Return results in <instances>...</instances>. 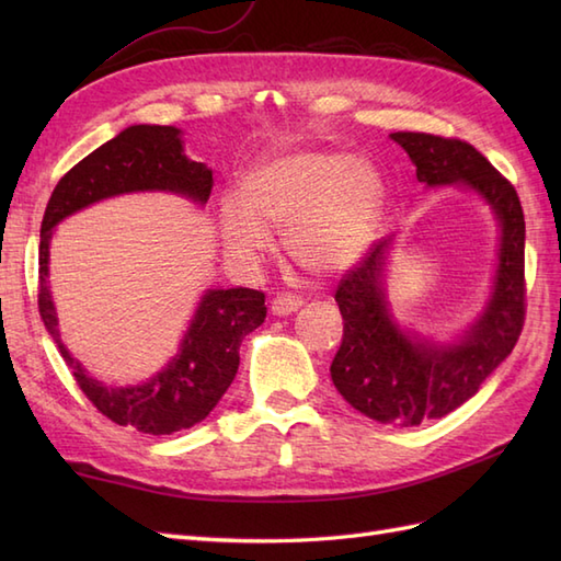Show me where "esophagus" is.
Segmentation results:
<instances>
[{
    "label": "esophagus",
    "instance_id": "esophagus-1",
    "mask_svg": "<svg viewBox=\"0 0 561 561\" xmlns=\"http://www.w3.org/2000/svg\"><path fill=\"white\" fill-rule=\"evenodd\" d=\"M301 299L299 296H294V294H277L272 299V313L274 316H289V313H294V311H299L301 308Z\"/></svg>",
    "mask_w": 561,
    "mask_h": 561
}]
</instances>
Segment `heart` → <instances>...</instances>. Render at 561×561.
<instances>
[{
    "mask_svg": "<svg viewBox=\"0 0 561 561\" xmlns=\"http://www.w3.org/2000/svg\"><path fill=\"white\" fill-rule=\"evenodd\" d=\"M383 183L371 163L344 151H282L253 165L241 199L219 209L224 245L236 257H255L287 231L291 257L311 272H335L371 241Z\"/></svg>",
    "mask_w": 561,
    "mask_h": 561,
    "instance_id": "b5f03b06",
    "label": "heart"
}]
</instances>
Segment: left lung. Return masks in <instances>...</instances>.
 <instances>
[{
    "instance_id": "obj_1",
    "label": "left lung",
    "mask_w": 561,
    "mask_h": 561,
    "mask_svg": "<svg viewBox=\"0 0 561 561\" xmlns=\"http://www.w3.org/2000/svg\"><path fill=\"white\" fill-rule=\"evenodd\" d=\"M390 137L410 153L416 181L468 185L490 202L502 224L492 299L458 344L416 342L392 323L380 289L390 238L368 245L337 284L344 335L330 366L332 383L371 420L416 426L470 400L516 347L526 323V219L516 187L468 141L426 133Z\"/></svg>"
}]
</instances>
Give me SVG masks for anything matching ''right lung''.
<instances>
[{"label": "right lung", "instance_id": "obj_1", "mask_svg": "<svg viewBox=\"0 0 561 561\" xmlns=\"http://www.w3.org/2000/svg\"><path fill=\"white\" fill-rule=\"evenodd\" d=\"M211 171L185 157L181 129L169 125H133L91 151L55 185L41 224L38 311L59 354L75 374L77 386L103 416L141 434L163 436L195 426L217 408L241 364V342L265 323V294L257 289H209L202 296L181 354L149 383L108 388L93 380L65 350L47 289V255L53 229L69 214L93 202L137 193L171 190L205 205L211 195Z\"/></svg>", "mask_w": 561, "mask_h": 561}]
</instances>
